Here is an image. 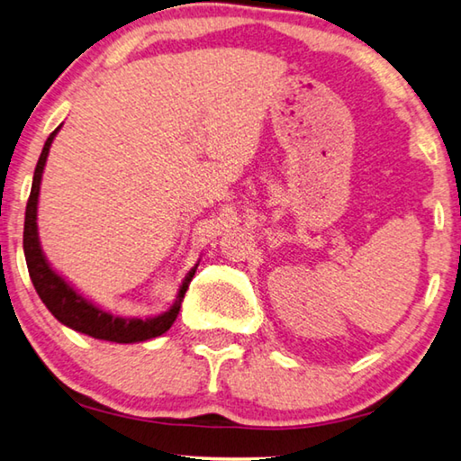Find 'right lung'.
<instances>
[{
    "mask_svg": "<svg viewBox=\"0 0 461 461\" xmlns=\"http://www.w3.org/2000/svg\"><path fill=\"white\" fill-rule=\"evenodd\" d=\"M60 126L50 132L42 147V153L39 157L34 169L32 190H30V198L26 203V218H24V255L30 280L34 284V290L39 294L44 306L49 308L52 316L59 322L67 324L73 330H79L83 335H89L94 339H102V341H114V343H139L147 341V339L159 337L165 330H169L173 321L177 319L181 300L185 296L187 285H190L192 277L195 274V267H192L190 274L185 276L184 284L177 292V298L167 312L153 319H122V316H114L110 312L97 308L92 302L86 300L79 292H75L63 277H60L55 269L49 266L44 259L41 240H39V226H36V208H39V192H41V179L44 165H47L49 149L52 145V139L57 137Z\"/></svg>",
    "mask_w": 461,
    "mask_h": 461,
    "instance_id": "1",
    "label": "right lung"
}]
</instances>
